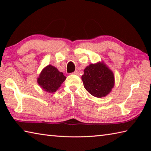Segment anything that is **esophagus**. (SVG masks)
Instances as JSON below:
<instances>
[{"label":"esophagus","instance_id":"esophagus-1","mask_svg":"<svg viewBox=\"0 0 151 151\" xmlns=\"http://www.w3.org/2000/svg\"><path fill=\"white\" fill-rule=\"evenodd\" d=\"M73 74H75V75H78L79 73H78V70H75V72L73 73Z\"/></svg>","mask_w":151,"mask_h":151}]
</instances>
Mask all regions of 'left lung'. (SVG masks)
Returning <instances> with one entry per match:
<instances>
[{
	"label": "left lung",
	"mask_w": 151,
	"mask_h": 151,
	"mask_svg": "<svg viewBox=\"0 0 151 151\" xmlns=\"http://www.w3.org/2000/svg\"><path fill=\"white\" fill-rule=\"evenodd\" d=\"M81 78L86 90L97 98L106 96L114 86V74L103 61L86 66Z\"/></svg>",
	"instance_id": "left-lung-1"
}]
</instances>
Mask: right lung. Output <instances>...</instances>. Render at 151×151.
<instances>
[{
    "instance_id": "add662e5",
    "label": "right lung",
    "mask_w": 151,
    "mask_h": 151,
    "mask_svg": "<svg viewBox=\"0 0 151 151\" xmlns=\"http://www.w3.org/2000/svg\"><path fill=\"white\" fill-rule=\"evenodd\" d=\"M66 77L54 66L48 65L43 68L37 78V83L43 91L52 93L57 91Z\"/></svg>"
}]
</instances>
